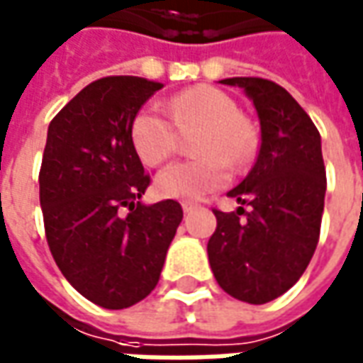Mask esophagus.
Segmentation results:
<instances>
[{
    "mask_svg": "<svg viewBox=\"0 0 363 363\" xmlns=\"http://www.w3.org/2000/svg\"><path fill=\"white\" fill-rule=\"evenodd\" d=\"M194 208H196V204H194V202L191 201L182 202V211H184V213H191V211H194Z\"/></svg>",
    "mask_w": 363,
    "mask_h": 363,
    "instance_id": "1",
    "label": "esophagus"
}]
</instances>
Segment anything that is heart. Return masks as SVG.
I'll return each mask as SVG.
<instances>
[{"instance_id": "heart-1", "label": "heart", "mask_w": 363, "mask_h": 363, "mask_svg": "<svg viewBox=\"0 0 363 363\" xmlns=\"http://www.w3.org/2000/svg\"><path fill=\"white\" fill-rule=\"evenodd\" d=\"M169 115L155 107L140 109L130 123V140L143 162L159 167L179 147L182 133L201 129L194 152L201 159L174 162L157 174L155 186L167 199H199L228 181V164L242 167L256 150L258 135L238 103L223 89L194 85L167 101Z\"/></svg>"}]
</instances>
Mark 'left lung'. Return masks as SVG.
I'll return each instance as SVG.
<instances>
[{
    "label": "left lung",
    "mask_w": 363,
    "mask_h": 363,
    "mask_svg": "<svg viewBox=\"0 0 363 363\" xmlns=\"http://www.w3.org/2000/svg\"><path fill=\"white\" fill-rule=\"evenodd\" d=\"M220 83L238 85L252 99L260 119V150L248 177L228 192L250 211L214 208L216 230L206 250L226 294L266 304L300 280L318 246L326 196L320 133L274 81L230 77Z\"/></svg>",
    "instance_id": "1"
}]
</instances>
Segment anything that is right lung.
Wrapping results in <instances>:
<instances>
[{
    "mask_svg": "<svg viewBox=\"0 0 363 363\" xmlns=\"http://www.w3.org/2000/svg\"><path fill=\"white\" fill-rule=\"evenodd\" d=\"M162 83L113 75L89 83L49 123L39 202L49 250L93 304L123 310L155 290L182 220L172 199L145 206L150 184L130 123Z\"/></svg>",
    "mask_w": 363,
    "mask_h": 363,
    "instance_id": "1",
    "label": "right lung"
}]
</instances>
